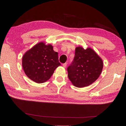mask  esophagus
<instances>
[{
  "mask_svg": "<svg viewBox=\"0 0 126 126\" xmlns=\"http://www.w3.org/2000/svg\"><path fill=\"white\" fill-rule=\"evenodd\" d=\"M67 63H63V66L64 68H66V67H67Z\"/></svg>",
  "mask_w": 126,
  "mask_h": 126,
  "instance_id": "34e87169",
  "label": "esophagus"
}]
</instances>
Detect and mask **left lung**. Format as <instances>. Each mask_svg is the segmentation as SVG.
<instances>
[{"label":"left lung","instance_id":"1","mask_svg":"<svg viewBox=\"0 0 126 126\" xmlns=\"http://www.w3.org/2000/svg\"><path fill=\"white\" fill-rule=\"evenodd\" d=\"M102 68V59L92 49L78 47L76 48L73 61L67 68L68 76L74 86L84 87L96 80Z\"/></svg>","mask_w":126,"mask_h":126}]
</instances>
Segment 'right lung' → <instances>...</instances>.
I'll return each mask as SVG.
<instances>
[{
  "instance_id": "1",
  "label": "right lung",
  "mask_w": 126,
  "mask_h": 126,
  "mask_svg": "<svg viewBox=\"0 0 126 126\" xmlns=\"http://www.w3.org/2000/svg\"><path fill=\"white\" fill-rule=\"evenodd\" d=\"M22 65L27 77L37 83L47 81L61 64L58 52L50 45L39 43L27 51L22 57Z\"/></svg>"
}]
</instances>
